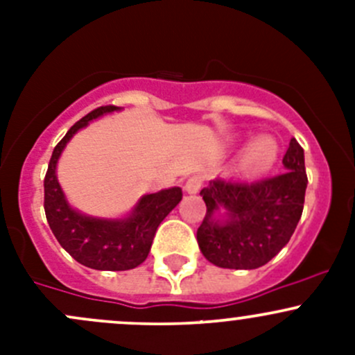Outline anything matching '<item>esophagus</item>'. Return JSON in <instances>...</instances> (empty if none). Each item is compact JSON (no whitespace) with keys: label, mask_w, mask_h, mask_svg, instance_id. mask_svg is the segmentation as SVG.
Here are the masks:
<instances>
[{"label":"esophagus","mask_w":355,"mask_h":355,"mask_svg":"<svg viewBox=\"0 0 355 355\" xmlns=\"http://www.w3.org/2000/svg\"><path fill=\"white\" fill-rule=\"evenodd\" d=\"M200 187H202V178L198 177V175L187 178V182H185V185H184L185 192H189V194H198V192L200 191Z\"/></svg>","instance_id":"1"}]
</instances>
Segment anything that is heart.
Wrapping results in <instances>:
<instances>
[{
    "label": "heart",
    "mask_w": 355,
    "mask_h": 355,
    "mask_svg": "<svg viewBox=\"0 0 355 355\" xmlns=\"http://www.w3.org/2000/svg\"><path fill=\"white\" fill-rule=\"evenodd\" d=\"M280 149L275 139L259 137L247 148L245 155L242 156V171L245 175H259L270 170L277 163Z\"/></svg>",
    "instance_id": "heart-1"
}]
</instances>
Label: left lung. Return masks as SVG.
<instances>
[{"mask_svg":"<svg viewBox=\"0 0 355 355\" xmlns=\"http://www.w3.org/2000/svg\"><path fill=\"white\" fill-rule=\"evenodd\" d=\"M285 170L257 182L211 180L200 191L206 216L198 228L202 256L214 266L256 270L273 259L295 232L307 187L304 149L290 139Z\"/></svg>","mask_w":355,"mask_h":355,"instance_id":"1","label":"left lung"}]
</instances>
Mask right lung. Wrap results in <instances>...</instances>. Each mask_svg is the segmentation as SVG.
<instances>
[{
    "label": "right lung",
    "mask_w": 355,
    "mask_h": 355,
    "mask_svg": "<svg viewBox=\"0 0 355 355\" xmlns=\"http://www.w3.org/2000/svg\"><path fill=\"white\" fill-rule=\"evenodd\" d=\"M118 110L116 106H101L80 118L53 151L44 178V211L56 241L77 263L99 271L134 270L144 263L157 227L182 200L180 187L146 194L125 218L89 216L68 204L56 177L63 149L89 121Z\"/></svg>",
    "instance_id": "add662e5"
}]
</instances>
